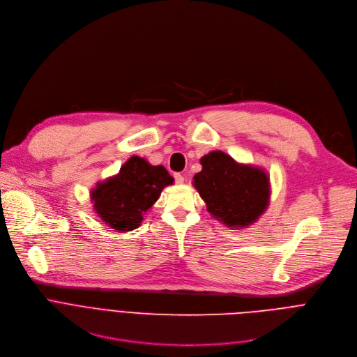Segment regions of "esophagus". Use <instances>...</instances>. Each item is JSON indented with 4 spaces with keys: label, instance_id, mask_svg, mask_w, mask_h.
<instances>
[{
    "label": "esophagus",
    "instance_id": "34e87169",
    "mask_svg": "<svg viewBox=\"0 0 357 357\" xmlns=\"http://www.w3.org/2000/svg\"><path fill=\"white\" fill-rule=\"evenodd\" d=\"M174 178H175V182H176L178 185L183 183V181H185V178H183L181 174H175V175H174Z\"/></svg>",
    "mask_w": 357,
    "mask_h": 357
}]
</instances>
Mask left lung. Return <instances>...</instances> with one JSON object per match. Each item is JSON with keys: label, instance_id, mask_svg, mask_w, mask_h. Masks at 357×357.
Here are the masks:
<instances>
[{"label": "left lung", "instance_id": "8db88e82", "mask_svg": "<svg viewBox=\"0 0 357 357\" xmlns=\"http://www.w3.org/2000/svg\"><path fill=\"white\" fill-rule=\"evenodd\" d=\"M202 171L193 186L208 212L227 227H247L257 222L270 203V179L264 169L238 164L222 151L200 158Z\"/></svg>", "mask_w": 357, "mask_h": 357}]
</instances>
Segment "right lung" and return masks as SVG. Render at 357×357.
Wrapping results in <instances>:
<instances>
[{
    "mask_svg": "<svg viewBox=\"0 0 357 357\" xmlns=\"http://www.w3.org/2000/svg\"><path fill=\"white\" fill-rule=\"evenodd\" d=\"M174 178L162 165H151L144 158L131 157L120 172L98 182L90 192L97 216L117 231L137 229L142 216L161 196Z\"/></svg>",
    "mask_w": 357,
    "mask_h": 357,
    "instance_id": "add662e5",
    "label": "right lung"
}]
</instances>
